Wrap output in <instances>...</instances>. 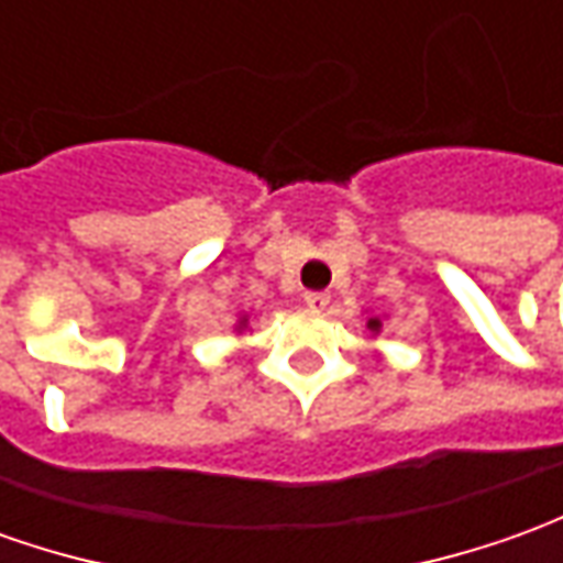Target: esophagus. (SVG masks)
<instances>
[{"instance_id": "obj_1", "label": "esophagus", "mask_w": 563, "mask_h": 563, "mask_svg": "<svg viewBox=\"0 0 563 563\" xmlns=\"http://www.w3.org/2000/svg\"><path fill=\"white\" fill-rule=\"evenodd\" d=\"M305 305L311 311H327L330 308V292H305Z\"/></svg>"}]
</instances>
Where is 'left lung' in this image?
I'll return each mask as SVG.
<instances>
[{
  "label": "left lung",
  "mask_w": 563,
  "mask_h": 563,
  "mask_svg": "<svg viewBox=\"0 0 563 563\" xmlns=\"http://www.w3.org/2000/svg\"><path fill=\"white\" fill-rule=\"evenodd\" d=\"M369 330H378V320H369Z\"/></svg>",
  "instance_id": "left-lung-1"
}]
</instances>
